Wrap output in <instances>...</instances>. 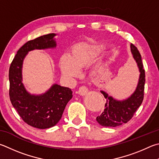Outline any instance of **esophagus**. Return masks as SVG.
<instances>
[{"label":"esophagus","mask_w":159,"mask_h":159,"mask_svg":"<svg viewBox=\"0 0 159 159\" xmlns=\"http://www.w3.org/2000/svg\"><path fill=\"white\" fill-rule=\"evenodd\" d=\"M88 89L87 87H85V86H81V87L79 88V93L80 95H85L88 93Z\"/></svg>","instance_id":"34e87169"}]
</instances>
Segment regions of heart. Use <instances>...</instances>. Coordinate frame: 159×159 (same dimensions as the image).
<instances>
[{
    "mask_svg": "<svg viewBox=\"0 0 159 159\" xmlns=\"http://www.w3.org/2000/svg\"><path fill=\"white\" fill-rule=\"evenodd\" d=\"M104 47L102 45L82 42L73 45L70 54L63 53L59 58L62 74L67 78H75L80 74V68L94 60Z\"/></svg>",
    "mask_w": 159,
    "mask_h": 159,
    "instance_id": "b5f03b06",
    "label": "heart"
}]
</instances>
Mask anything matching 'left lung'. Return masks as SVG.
Instances as JSON below:
<instances>
[{
	"label": "left lung",
	"instance_id": "obj_1",
	"mask_svg": "<svg viewBox=\"0 0 159 159\" xmlns=\"http://www.w3.org/2000/svg\"><path fill=\"white\" fill-rule=\"evenodd\" d=\"M131 52L140 72L137 87L131 96L122 101L114 99L104 91H100L106 98V103L103 112L96 120L103 126L115 127L129 122L143 102L145 83V70L139 51L133 44H131Z\"/></svg>",
	"mask_w": 159,
	"mask_h": 159
}]
</instances>
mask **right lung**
Masks as SVG:
<instances>
[{
	"label": "right lung",
	"mask_w": 159,
	"mask_h": 159,
	"mask_svg": "<svg viewBox=\"0 0 159 159\" xmlns=\"http://www.w3.org/2000/svg\"><path fill=\"white\" fill-rule=\"evenodd\" d=\"M55 33L30 40L17 51L9 70L10 98L13 107L25 123L40 129L51 128L61 119L64 110L73 95L70 88L55 83L41 94H32L22 83V67L29 51L56 47Z\"/></svg>",
	"instance_id": "add662e5"
}]
</instances>
